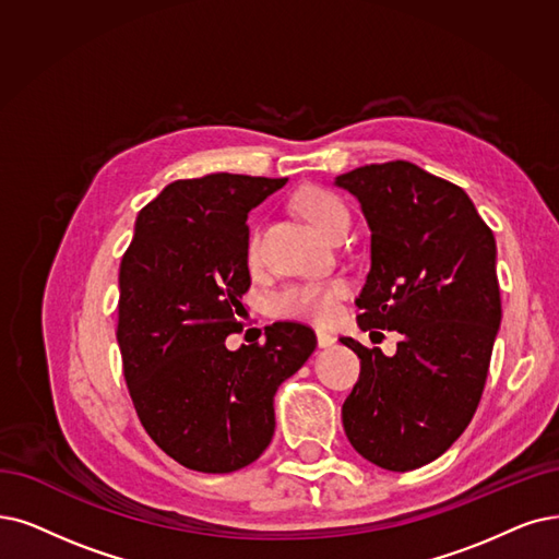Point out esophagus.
Returning <instances> with one entry per match:
<instances>
[{
  "label": "esophagus",
  "instance_id": "1",
  "mask_svg": "<svg viewBox=\"0 0 559 559\" xmlns=\"http://www.w3.org/2000/svg\"><path fill=\"white\" fill-rule=\"evenodd\" d=\"M317 342H319V346H321V348H328V346H332V344H334V342H337V340H334L330 332L317 330Z\"/></svg>",
  "mask_w": 559,
  "mask_h": 559
}]
</instances>
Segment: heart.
I'll return each instance as SVG.
<instances>
[{
    "label": "heart",
    "mask_w": 559,
    "mask_h": 559,
    "mask_svg": "<svg viewBox=\"0 0 559 559\" xmlns=\"http://www.w3.org/2000/svg\"><path fill=\"white\" fill-rule=\"evenodd\" d=\"M296 209L302 217L314 227L321 236H328L330 229L337 225L340 219L348 217L344 204L337 197L321 190V188H307L296 197ZM259 227L250 231L248 254L250 263L259 261ZM348 296V284L342 277H330L321 282H298L288 284L273 298V309L277 317L284 319H298L309 323H330L340 311V302Z\"/></svg>",
    "instance_id": "obj_1"
}]
</instances>
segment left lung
Masks as SVG:
<instances>
[{"label":"left lung","instance_id":"1","mask_svg":"<svg viewBox=\"0 0 559 559\" xmlns=\"http://www.w3.org/2000/svg\"><path fill=\"white\" fill-rule=\"evenodd\" d=\"M334 186L371 229L357 325L401 334L392 357L340 340L360 357L344 431L378 467L415 471L448 452L479 406L502 319L496 238L459 186L406 160L357 167Z\"/></svg>","mask_w":559,"mask_h":559}]
</instances>
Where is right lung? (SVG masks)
Masks as SVG:
<instances>
[{"label": "right lung", "instance_id": "right-lung-1", "mask_svg": "<svg viewBox=\"0 0 559 559\" xmlns=\"http://www.w3.org/2000/svg\"><path fill=\"white\" fill-rule=\"evenodd\" d=\"M286 178L209 174L169 183L135 222L119 267L123 376L146 433L174 461L225 475L275 433L273 396L317 348L296 321L229 350L250 288L248 213Z\"/></svg>", "mask_w": 559, "mask_h": 559}]
</instances>
